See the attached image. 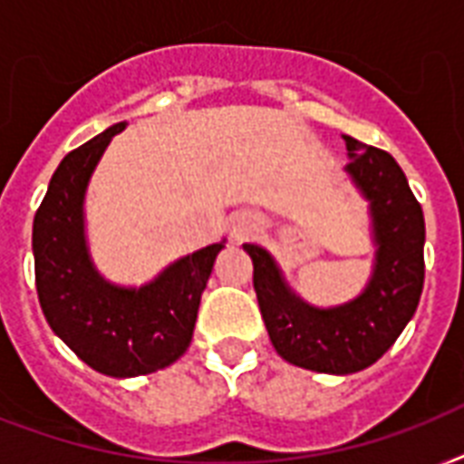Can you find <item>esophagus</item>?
<instances>
[{
    "instance_id": "34e87169",
    "label": "esophagus",
    "mask_w": 464,
    "mask_h": 464,
    "mask_svg": "<svg viewBox=\"0 0 464 464\" xmlns=\"http://www.w3.org/2000/svg\"><path fill=\"white\" fill-rule=\"evenodd\" d=\"M260 231V221L255 217H238V218H233V224H231V236L238 243H243V240L247 238H253L255 233Z\"/></svg>"
}]
</instances>
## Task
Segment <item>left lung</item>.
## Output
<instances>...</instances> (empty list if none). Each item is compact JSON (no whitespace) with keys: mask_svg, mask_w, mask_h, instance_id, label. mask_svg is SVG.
<instances>
[{"mask_svg":"<svg viewBox=\"0 0 464 464\" xmlns=\"http://www.w3.org/2000/svg\"><path fill=\"white\" fill-rule=\"evenodd\" d=\"M346 173L368 199L375 260L366 289L349 304L317 308L296 296L265 247L246 243L253 286L276 353L317 373H356L395 344L424 289V211L397 160L346 137Z\"/></svg>","mask_w":464,"mask_h":464,"instance_id":"obj_1","label":"left lung"}]
</instances>
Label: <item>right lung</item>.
I'll return each mask as SVG.
<instances>
[{
	"instance_id": "obj_1",
	"label": "right lung",
	"mask_w": 464,
	"mask_h": 464,
	"mask_svg": "<svg viewBox=\"0 0 464 464\" xmlns=\"http://www.w3.org/2000/svg\"><path fill=\"white\" fill-rule=\"evenodd\" d=\"M122 130L125 122L108 127L62 159L33 218V257L40 308L54 334L98 373L134 378L188 352L224 240L168 265L140 289L98 275L83 231V197L98 160Z\"/></svg>"
}]
</instances>
